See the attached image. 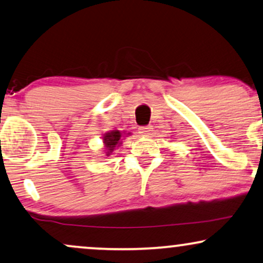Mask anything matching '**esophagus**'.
I'll use <instances>...</instances> for the list:
<instances>
[{"instance_id":"obj_1","label":"esophagus","mask_w":263,"mask_h":263,"mask_svg":"<svg viewBox=\"0 0 263 263\" xmlns=\"http://www.w3.org/2000/svg\"><path fill=\"white\" fill-rule=\"evenodd\" d=\"M152 132V126H142L140 127V134L147 136V135H151Z\"/></svg>"}]
</instances>
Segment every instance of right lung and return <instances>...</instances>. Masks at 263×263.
<instances>
[{"instance_id":"right-lung-1","label":"right lung","mask_w":263,"mask_h":263,"mask_svg":"<svg viewBox=\"0 0 263 263\" xmlns=\"http://www.w3.org/2000/svg\"><path fill=\"white\" fill-rule=\"evenodd\" d=\"M120 138H121V134H120V131L107 132V134L104 136V143H105L107 154H110L114 149H115L116 145L119 144Z\"/></svg>"}]
</instances>
